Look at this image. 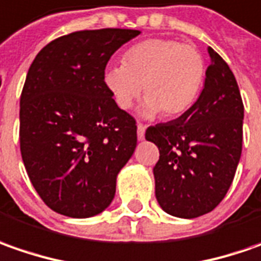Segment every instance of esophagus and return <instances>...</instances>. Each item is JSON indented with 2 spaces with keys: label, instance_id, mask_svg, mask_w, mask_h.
I'll list each match as a JSON object with an SVG mask.
<instances>
[{
  "label": "esophagus",
  "instance_id": "obj_1",
  "mask_svg": "<svg viewBox=\"0 0 261 261\" xmlns=\"http://www.w3.org/2000/svg\"><path fill=\"white\" fill-rule=\"evenodd\" d=\"M144 134H146V125L137 124V137H139V140H144Z\"/></svg>",
  "mask_w": 261,
  "mask_h": 261
}]
</instances>
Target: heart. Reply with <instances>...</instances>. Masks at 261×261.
I'll return each instance as SVG.
<instances>
[{
  "mask_svg": "<svg viewBox=\"0 0 261 261\" xmlns=\"http://www.w3.org/2000/svg\"><path fill=\"white\" fill-rule=\"evenodd\" d=\"M205 75L202 55L193 46L156 37L125 50L121 66L103 72V84L121 110L133 107L143 88V113L175 118L198 101Z\"/></svg>",
  "mask_w": 261,
  "mask_h": 261,
  "instance_id": "obj_1",
  "label": "heart"
}]
</instances>
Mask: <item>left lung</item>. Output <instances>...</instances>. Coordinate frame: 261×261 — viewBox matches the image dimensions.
<instances>
[{"label": "left lung", "instance_id": "8db88e82", "mask_svg": "<svg viewBox=\"0 0 261 261\" xmlns=\"http://www.w3.org/2000/svg\"><path fill=\"white\" fill-rule=\"evenodd\" d=\"M198 101L179 118L146 130L159 147L156 198L167 214L196 218L224 199L243 147L244 105L234 73L214 49Z\"/></svg>", "mask_w": 261, "mask_h": 261}]
</instances>
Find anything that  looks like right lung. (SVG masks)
<instances>
[{
	"instance_id": "right-lung-1",
	"label": "right lung",
	"mask_w": 261,
	"mask_h": 261,
	"mask_svg": "<svg viewBox=\"0 0 261 261\" xmlns=\"http://www.w3.org/2000/svg\"><path fill=\"white\" fill-rule=\"evenodd\" d=\"M139 30H81L33 60L20 98V150L30 182L58 214L88 218L114 199L137 146L134 117L103 84L107 63Z\"/></svg>"
}]
</instances>
